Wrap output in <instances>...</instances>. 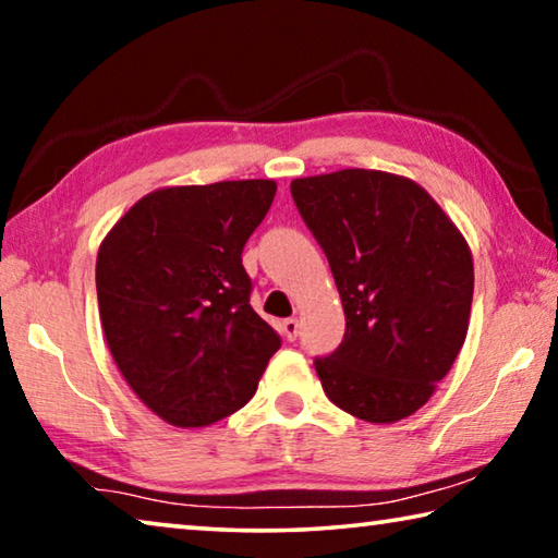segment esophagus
I'll list each match as a JSON object with an SVG mask.
<instances>
[{"label": "esophagus", "mask_w": 558, "mask_h": 558, "mask_svg": "<svg viewBox=\"0 0 558 558\" xmlns=\"http://www.w3.org/2000/svg\"><path fill=\"white\" fill-rule=\"evenodd\" d=\"M298 332H300V323L295 317H290V319H286V323H282V335H286V339H298Z\"/></svg>", "instance_id": "34e87169"}]
</instances>
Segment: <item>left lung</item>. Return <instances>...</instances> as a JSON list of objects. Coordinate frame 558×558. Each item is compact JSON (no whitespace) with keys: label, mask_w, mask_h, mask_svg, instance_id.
Listing matches in <instances>:
<instances>
[{"label":"left lung","mask_w":558,"mask_h":558,"mask_svg":"<svg viewBox=\"0 0 558 558\" xmlns=\"http://www.w3.org/2000/svg\"><path fill=\"white\" fill-rule=\"evenodd\" d=\"M332 268L347 332L315 359L327 399L366 423L409 418L468 337L475 268L450 216L413 179L339 169L290 182Z\"/></svg>","instance_id":"left-lung-1"}]
</instances>
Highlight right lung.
Segmentation results:
<instances>
[{
  "mask_svg": "<svg viewBox=\"0 0 558 558\" xmlns=\"http://www.w3.org/2000/svg\"><path fill=\"white\" fill-rule=\"evenodd\" d=\"M272 179L162 186L98 248L100 325L137 399L177 428H204L256 393L280 337L251 307L241 253Z\"/></svg>",
  "mask_w": 558,
  "mask_h": 558,
  "instance_id": "obj_1",
  "label": "right lung"
}]
</instances>
